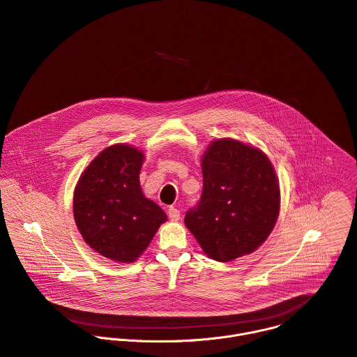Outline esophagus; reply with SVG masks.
Returning <instances> with one entry per match:
<instances>
[{"instance_id":"1","label":"esophagus","mask_w":357,"mask_h":357,"mask_svg":"<svg viewBox=\"0 0 357 357\" xmlns=\"http://www.w3.org/2000/svg\"><path fill=\"white\" fill-rule=\"evenodd\" d=\"M168 217H169V220H172V221H176V220H179V217H181V213H179V210H178L176 207L171 206V207L168 208Z\"/></svg>"}]
</instances>
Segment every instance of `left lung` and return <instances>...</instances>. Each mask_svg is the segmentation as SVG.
Wrapping results in <instances>:
<instances>
[{
	"label": "left lung",
	"mask_w": 357,
	"mask_h": 357,
	"mask_svg": "<svg viewBox=\"0 0 357 357\" xmlns=\"http://www.w3.org/2000/svg\"><path fill=\"white\" fill-rule=\"evenodd\" d=\"M203 190L185 215L204 254L228 262L254 252L273 229L280 190L275 169L258 149L222 139L202 158Z\"/></svg>",
	"instance_id": "1"
}]
</instances>
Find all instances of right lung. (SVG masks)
Listing matches in <instances>:
<instances>
[{"label": "right lung", "instance_id": "1", "mask_svg": "<svg viewBox=\"0 0 357 357\" xmlns=\"http://www.w3.org/2000/svg\"><path fill=\"white\" fill-rule=\"evenodd\" d=\"M144 154L128 144L103 150L82 172L74 192V218L84 241L105 258L135 262L167 220L140 188Z\"/></svg>", "mask_w": 357, "mask_h": 357}]
</instances>
